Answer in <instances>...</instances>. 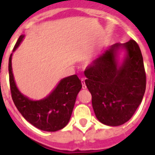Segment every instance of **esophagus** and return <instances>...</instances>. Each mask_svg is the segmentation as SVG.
<instances>
[{
	"instance_id": "obj_1",
	"label": "esophagus",
	"mask_w": 155,
	"mask_h": 155,
	"mask_svg": "<svg viewBox=\"0 0 155 155\" xmlns=\"http://www.w3.org/2000/svg\"><path fill=\"white\" fill-rule=\"evenodd\" d=\"M81 84H82V88L83 89H86V85H85V81H84V78H81Z\"/></svg>"
}]
</instances>
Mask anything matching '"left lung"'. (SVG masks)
<instances>
[{"label": "left lung", "mask_w": 155, "mask_h": 155, "mask_svg": "<svg viewBox=\"0 0 155 155\" xmlns=\"http://www.w3.org/2000/svg\"><path fill=\"white\" fill-rule=\"evenodd\" d=\"M127 55L120 66L117 53ZM85 84L91 94L94 114L102 124L116 127L125 124L141 103L146 89V74L142 53L134 39L116 43L84 71Z\"/></svg>", "instance_id": "1"}]
</instances>
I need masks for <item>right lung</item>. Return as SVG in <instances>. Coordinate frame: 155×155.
Masks as SVG:
<instances>
[{"label": "right lung", "instance_id": "obj_1", "mask_svg": "<svg viewBox=\"0 0 155 155\" xmlns=\"http://www.w3.org/2000/svg\"><path fill=\"white\" fill-rule=\"evenodd\" d=\"M25 35L18 39L13 51L20 45ZM12 53L9 57L8 71L11 93L19 113L28 123L41 130L54 132L67 126L71 119L81 82L76 74L63 78L56 88L43 99L33 101L21 94L16 86L12 68Z\"/></svg>", "mask_w": 155, "mask_h": 155}]
</instances>
